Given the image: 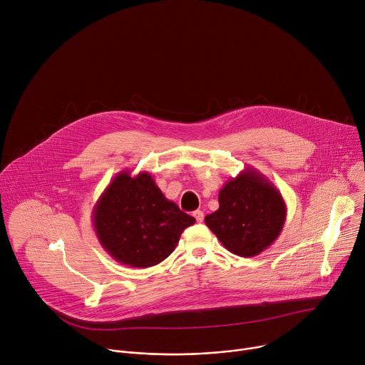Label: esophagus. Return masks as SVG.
<instances>
[{"instance_id": "obj_1", "label": "esophagus", "mask_w": 365, "mask_h": 365, "mask_svg": "<svg viewBox=\"0 0 365 365\" xmlns=\"http://www.w3.org/2000/svg\"><path fill=\"white\" fill-rule=\"evenodd\" d=\"M193 217L196 218V221H197V222H202V221H203V212H202V211H199V210L193 212Z\"/></svg>"}]
</instances>
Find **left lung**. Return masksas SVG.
I'll list each match as a JSON object with an SVG mask.
<instances>
[{"label":"left lung","mask_w":365,"mask_h":365,"mask_svg":"<svg viewBox=\"0 0 365 365\" xmlns=\"http://www.w3.org/2000/svg\"><path fill=\"white\" fill-rule=\"evenodd\" d=\"M220 207L205 224L221 244L240 257H254L282 232L287 207L279 189L258 170L247 168L220 190Z\"/></svg>","instance_id":"1"}]
</instances>
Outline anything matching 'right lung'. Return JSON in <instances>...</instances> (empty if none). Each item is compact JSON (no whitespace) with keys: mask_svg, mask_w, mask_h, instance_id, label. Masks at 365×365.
Instances as JSON below:
<instances>
[{"mask_svg":"<svg viewBox=\"0 0 365 365\" xmlns=\"http://www.w3.org/2000/svg\"><path fill=\"white\" fill-rule=\"evenodd\" d=\"M96 238L118 263L145 269L162 263L195 218L166 199L148 172H120L92 211Z\"/></svg>","mask_w":365,"mask_h":365,"instance_id":"obj_1","label":"right lung"}]
</instances>
